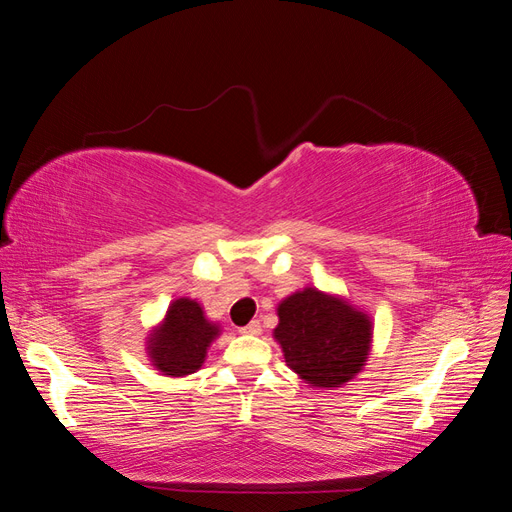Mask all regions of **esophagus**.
Segmentation results:
<instances>
[{
	"label": "esophagus",
	"instance_id": "obj_1",
	"mask_svg": "<svg viewBox=\"0 0 512 512\" xmlns=\"http://www.w3.org/2000/svg\"><path fill=\"white\" fill-rule=\"evenodd\" d=\"M239 331H241L243 335H260L262 327H260V322H258V320H252L250 324H245V327H241Z\"/></svg>",
	"mask_w": 512,
	"mask_h": 512
}]
</instances>
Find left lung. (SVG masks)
Segmentation results:
<instances>
[{
	"label": "left lung",
	"mask_w": 512,
	"mask_h": 512,
	"mask_svg": "<svg viewBox=\"0 0 512 512\" xmlns=\"http://www.w3.org/2000/svg\"><path fill=\"white\" fill-rule=\"evenodd\" d=\"M275 342L286 365L314 389H337L363 369L374 324L344 297L307 286L277 305Z\"/></svg>",
	"instance_id": "1"
}]
</instances>
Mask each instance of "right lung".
Masks as SVG:
<instances>
[{"mask_svg": "<svg viewBox=\"0 0 512 512\" xmlns=\"http://www.w3.org/2000/svg\"><path fill=\"white\" fill-rule=\"evenodd\" d=\"M220 333V324L205 316L198 301L175 299L168 305L164 320L147 337L149 361L162 376H190L203 367L207 350Z\"/></svg>", "mask_w": 512, "mask_h": 512, "instance_id": "right-lung-1", "label": "right lung"}]
</instances>
